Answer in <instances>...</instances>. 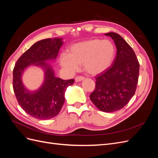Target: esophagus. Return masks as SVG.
I'll use <instances>...</instances> for the list:
<instances>
[{"label": "esophagus", "instance_id": "esophagus-1", "mask_svg": "<svg viewBox=\"0 0 158 158\" xmlns=\"http://www.w3.org/2000/svg\"><path fill=\"white\" fill-rule=\"evenodd\" d=\"M84 78H85L82 76H77L75 78V81H76V82H80V81L84 80Z\"/></svg>", "mask_w": 158, "mask_h": 158}]
</instances>
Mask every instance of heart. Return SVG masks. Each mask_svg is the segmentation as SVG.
<instances>
[{
  "mask_svg": "<svg viewBox=\"0 0 158 158\" xmlns=\"http://www.w3.org/2000/svg\"><path fill=\"white\" fill-rule=\"evenodd\" d=\"M116 49L108 40L94 39L77 43L69 49V54L60 56V64L69 72H75L83 65L91 74H98L106 70L112 64Z\"/></svg>",
  "mask_w": 158,
  "mask_h": 158,
  "instance_id": "b5f03b06",
  "label": "heart"
}]
</instances>
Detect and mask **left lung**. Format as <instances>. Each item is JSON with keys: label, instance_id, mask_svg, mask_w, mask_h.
Listing matches in <instances>:
<instances>
[{"label": "left lung", "instance_id": "8db88e82", "mask_svg": "<svg viewBox=\"0 0 158 158\" xmlns=\"http://www.w3.org/2000/svg\"><path fill=\"white\" fill-rule=\"evenodd\" d=\"M115 44L117 55L111 66L95 76V88L91 101L103 112L118 111L125 107L135 94L140 64L132 47L118 34L109 32Z\"/></svg>", "mask_w": 158, "mask_h": 158}]
</instances>
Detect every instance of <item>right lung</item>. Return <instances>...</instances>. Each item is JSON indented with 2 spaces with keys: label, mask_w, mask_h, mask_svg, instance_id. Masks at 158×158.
<instances>
[{
  "label": "right lung",
  "mask_w": 158,
  "mask_h": 158,
  "mask_svg": "<svg viewBox=\"0 0 158 158\" xmlns=\"http://www.w3.org/2000/svg\"><path fill=\"white\" fill-rule=\"evenodd\" d=\"M61 39H45L36 42L16 61L13 70V89L20 107L30 116L41 120L56 117L64 102V92L74 79L64 80L55 76L44 61L55 59L63 45ZM33 64L45 69V81L35 92L28 91L23 85L21 76L27 66Z\"/></svg>",
  "instance_id": "1"
}]
</instances>
